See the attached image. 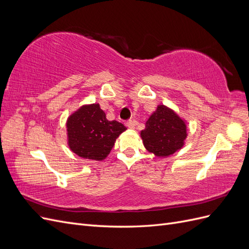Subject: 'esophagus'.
I'll list each match as a JSON object with an SVG mask.
<instances>
[{
  "label": "esophagus",
  "instance_id": "esophagus-1",
  "mask_svg": "<svg viewBox=\"0 0 249 249\" xmlns=\"http://www.w3.org/2000/svg\"><path fill=\"white\" fill-rule=\"evenodd\" d=\"M125 125H126L127 127H130V129H133L134 125H135V122H134L133 119H129V120H127V122L125 123Z\"/></svg>",
  "mask_w": 249,
  "mask_h": 249
}]
</instances>
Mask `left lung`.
I'll list each match as a JSON object with an SVG mask.
<instances>
[{
	"label": "left lung",
	"mask_w": 249,
	"mask_h": 249,
	"mask_svg": "<svg viewBox=\"0 0 249 249\" xmlns=\"http://www.w3.org/2000/svg\"><path fill=\"white\" fill-rule=\"evenodd\" d=\"M184 120L175 111L164 105L147 119L145 129L141 131L143 144L157 157H168L182 148L187 137Z\"/></svg>",
	"instance_id": "8db88e82"
}]
</instances>
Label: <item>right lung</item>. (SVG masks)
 <instances>
[{
    "mask_svg": "<svg viewBox=\"0 0 249 249\" xmlns=\"http://www.w3.org/2000/svg\"><path fill=\"white\" fill-rule=\"evenodd\" d=\"M69 145L74 154L101 161L106 158L116 138L126 127L116 120H108L99 104L81 107L67 119Z\"/></svg>",
    "mask_w": 249,
    "mask_h": 249,
    "instance_id": "1",
    "label": "right lung"
}]
</instances>
